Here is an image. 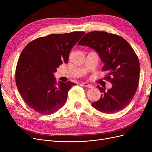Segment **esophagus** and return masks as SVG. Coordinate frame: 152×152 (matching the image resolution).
<instances>
[{
    "mask_svg": "<svg viewBox=\"0 0 152 152\" xmlns=\"http://www.w3.org/2000/svg\"><path fill=\"white\" fill-rule=\"evenodd\" d=\"M82 84H83L84 87H87V88H92V87H93L91 84H89L87 83H82Z\"/></svg>",
    "mask_w": 152,
    "mask_h": 152,
    "instance_id": "esophagus-1",
    "label": "esophagus"
}]
</instances>
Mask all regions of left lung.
Segmentation results:
<instances>
[{
	"label": "left lung",
	"instance_id": "obj_1",
	"mask_svg": "<svg viewBox=\"0 0 152 152\" xmlns=\"http://www.w3.org/2000/svg\"><path fill=\"white\" fill-rule=\"evenodd\" d=\"M96 50L105 63L102 69L112 88L102 93L100 99L92 103L96 110L105 113H115L128 105L136 92L139 80L140 64L137 55L126 40L105 31H91L78 42Z\"/></svg>",
	"mask_w": 152,
	"mask_h": 152
}]
</instances>
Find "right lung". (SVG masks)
I'll return each mask as SVG.
<instances>
[{"label":"right lung","instance_id":"right-lung-1","mask_svg":"<svg viewBox=\"0 0 152 152\" xmlns=\"http://www.w3.org/2000/svg\"><path fill=\"white\" fill-rule=\"evenodd\" d=\"M84 31L52 34L30 42L20 56L15 71L18 90L26 104L41 115H51L66 101L69 90L76 84L57 83L53 73L68 61L73 47Z\"/></svg>","mask_w":152,"mask_h":152}]
</instances>
